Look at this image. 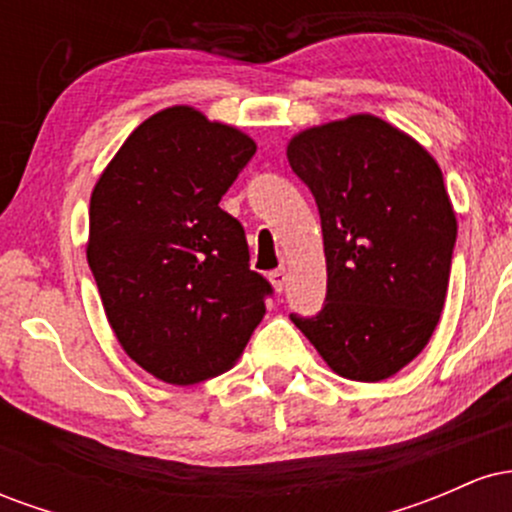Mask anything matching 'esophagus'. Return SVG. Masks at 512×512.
<instances>
[{"label":"esophagus","mask_w":512,"mask_h":512,"mask_svg":"<svg viewBox=\"0 0 512 512\" xmlns=\"http://www.w3.org/2000/svg\"><path fill=\"white\" fill-rule=\"evenodd\" d=\"M269 284L274 286V291H281L284 289V284H286V269L284 267H279V269H274V272H269Z\"/></svg>","instance_id":"obj_1"}]
</instances>
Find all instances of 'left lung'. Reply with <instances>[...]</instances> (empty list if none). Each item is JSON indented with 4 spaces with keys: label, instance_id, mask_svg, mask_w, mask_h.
Instances as JSON below:
<instances>
[{
    "label": "left lung",
    "instance_id": "8db88e82",
    "mask_svg": "<svg viewBox=\"0 0 512 512\" xmlns=\"http://www.w3.org/2000/svg\"><path fill=\"white\" fill-rule=\"evenodd\" d=\"M286 156L320 209L327 262L325 308L293 325L342 378H392L424 351L448 296L457 219L440 166L370 113L293 134Z\"/></svg>",
    "mask_w": 512,
    "mask_h": 512
}]
</instances>
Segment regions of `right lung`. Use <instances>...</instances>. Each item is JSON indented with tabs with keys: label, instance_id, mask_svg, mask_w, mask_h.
<instances>
[{
	"label": "right lung",
	"instance_id": "1",
	"mask_svg": "<svg viewBox=\"0 0 512 512\" xmlns=\"http://www.w3.org/2000/svg\"><path fill=\"white\" fill-rule=\"evenodd\" d=\"M255 139L192 105L134 129L91 192L86 257L122 351L168 385L236 366L260 325L267 279L219 207Z\"/></svg>",
	"mask_w": 512,
	"mask_h": 512
}]
</instances>
